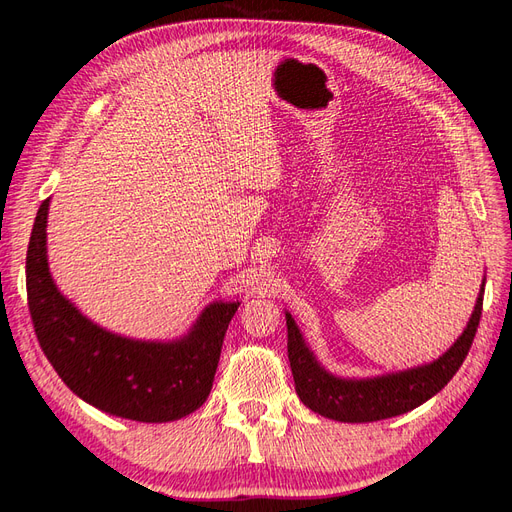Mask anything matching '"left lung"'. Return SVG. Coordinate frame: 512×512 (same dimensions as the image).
Masks as SVG:
<instances>
[{"label": "left lung", "mask_w": 512, "mask_h": 512, "mask_svg": "<svg viewBox=\"0 0 512 512\" xmlns=\"http://www.w3.org/2000/svg\"><path fill=\"white\" fill-rule=\"evenodd\" d=\"M482 294L484 281L465 331L445 355L411 370L374 378H339L326 372L305 344L294 318L285 311L287 357H290L298 398L313 413L350 424L378 422L413 411L448 385L463 365L480 324Z\"/></svg>", "instance_id": "1"}]
</instances>
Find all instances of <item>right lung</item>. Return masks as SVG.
Returning a JSON list of instances; mask_svg holds the SVG:
<instances>
[{
	"instance_id": "obj_1",
	"label": "right lung",
	"mask_w": 512,
	"mask_h": 512,
	"mask_svg": "<svg viewBox=\"0 0 512 512\" xmlns=\"http://www.w3.org/2000/svg\"><path fill=\"white\" fill-rule=\"evenodd\" d=\"M49 199L38 207L25 257L34 331L45 357L75 396L116 417L175 422L212 391L222 339L240 303H212L175 342H142L88 320L51 279L47 264Z\"/></svg>"
}]
</instances>
